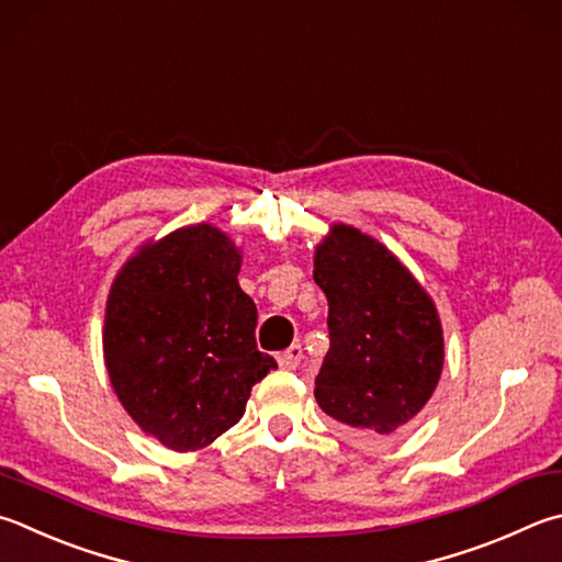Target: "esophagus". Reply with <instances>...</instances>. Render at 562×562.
Returning <instances> with one entry per match:
<instances>
[{
	"label": "esophagus",
	"instance_id": "34e87169",
	"mask_svg": "<svg viewBox=\"0 0 562 562\" xmlns=\"http://www.w3.org/2000/svg\"><path fill=\"white\" fill-rule=\"evenodd\" d=\"M302 359H304L302 346H300V344H292L290 349H284V351L278 356V363L282 366V369H297Z\"/></svg>",
	"mask_w": 562,
	"mask_h": 562
}]
</instances>
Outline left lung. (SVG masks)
<instances>
[{"label":"left lung","instance_id":"1","mask_svg":"<svg viewBox=\"0 0 562 562\" xmlns=\"http://www.w3.org/2000/svg\"><path fill=\"white\" fill-rule=\"evenodd\" d=\"M314 282L329 302L316 403L356 435H395L442 375L445 336L432 297L381 240L349 223H331L316 246Z\"/></svg>","mask_w":562,"mask_h":562}]
</instances>
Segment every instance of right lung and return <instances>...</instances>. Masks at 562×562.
I'll list each match as a JSON object with an SVG mask.
<instances>
[{
	"mask_svg": "<svg viewBox=\"0 0 562 562\" xmlns=\"http://www.w3.org/2000/svg\"><path fill=\"white\" fill-rule=\"evenodd\" d=\"M243 250L211 223L142 243L110 284L103 356L139 430L175 452L236 425L252 385L278 369L258 351V310L240 290Z\"/></svg>",
	"mask_w": 562,
	"mask_h": 562,
	"instance_id": "right-lung-1",
	"label": "right lung"
}]
</instances>
